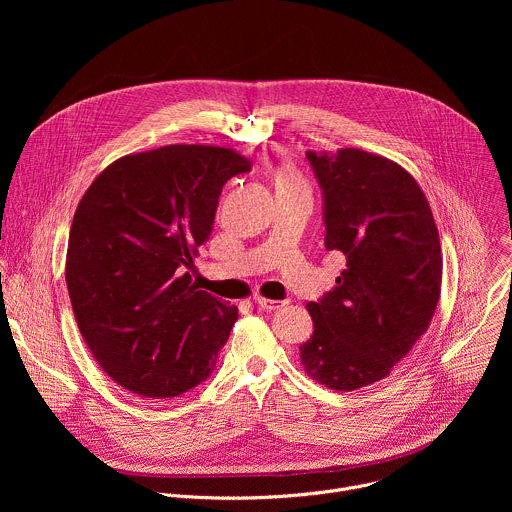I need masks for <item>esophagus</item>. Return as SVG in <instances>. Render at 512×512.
I'll use <instances>...</instances> for the list:
<instances>
[{
	"label": "esophagus",
	"instance_id": "esophagus-1",
	"mask_svg": "<svg viewBox=\"0 0 512 512\" xmlns=\"http://www.w3.org/2000/svg\"><path fill=\"white\" fill-rule=\"evenodd\" d=\"M255 306H259L261 310L265 312H273V310H279L283 306V302H277V300H267V298H261V296H255L253 298Z\"/></svg>",
	"mask_w": 512,
	"mask_h": 512
}]
</instances>
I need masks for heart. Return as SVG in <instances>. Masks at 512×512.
I'll return each mask as SVG.
<instances>
[{"label":"heart","mask_w":512,"mask_h":512,"mask_svg":"<svg viewBox=\"0 0 512 512\" xmlns=\"http://www.w3.org/2000/svg\"><path fill=\"white\" fill-rule=\"evenodd\" d=\"M289 184H304V180L294 168L283 166L277 170V186H289Z\"/></svg>","instance_id":"b5f03b06"}]
</instances>
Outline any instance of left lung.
<instances>
[{"label": "left lung", "mask_w": 512, "mask_h": 512, "mask_svg": "<svg viewBox=\"0 0 512 512\" xmlns=\"http://www.w3.org/2000/svg\"><path fill=\"white\" fill-rule=\"evenodd\" d=\"M306 158L324 192L326 251H340L346 269L306 306L314 334L300 362L316 383L354 391L389 377L427 332L442 291L440 233L397 162L356 148Z\"/></svg>", "instance_id": "obj_1"}]
</instances>
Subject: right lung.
<instances>
[{
  "label": "right lung",
  "mask_w": 512,
  "mask_h": 512,
  "mask_svg": "<svg viewBox=\"0 0 512 512\" xmlns=\"http://www.w3.org/2000/svg\"><path fill=\"white\" fill-rule=\"evenodd\" d=\"M251 162L218 145H164L109 164L72 218L66 287L83 340L123 389L178 397L202 383L239 318L186 271L218 196Z\"/></svg>",
  "instance_id": "right-lung-1"
}]
</instances>
